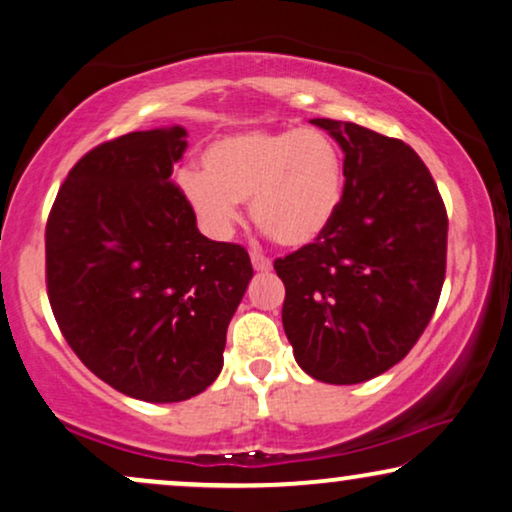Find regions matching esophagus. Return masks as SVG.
<instances>
[{
    "mask_svg": "<svg viewBox=\"0 0 512 512\" xmlns=\"http://www.w3.org/2000/svg\"><path fill=\"white\" fill-rule=\"evenodd\" d=\"M251 265H254L256 272L272 270V261H270V258H265L263 254H251Z\"/></svg>",
    "mask_w": 512,
    "mask_h": 512,
    "instance_id": "34e87169",
    "label": "esophagus"
}]
</instances>
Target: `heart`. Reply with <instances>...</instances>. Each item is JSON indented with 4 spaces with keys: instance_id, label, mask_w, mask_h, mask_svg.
<instances>
[{
    "instance_id": "1",
    "label": "heart",
    "mask_w": 512,
    "mask_h": 512,
    "mask_svg": "<svg viewBox=\"0 0 512 512\" xmlns=\"http://www.w3.org/2000/svg\"><path fill=\"white\" fill-rule=\"evenodd\" d=\"M202 172L186 167L177 186L200 228L226 240L251 219L282 247H307L331 226L345 195V160L317 128H249L216 137L202 151Z\"/></svg>"
}]
</instances>
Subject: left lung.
I'll use <instances>...</instances> for the list:
<instances>
[{
	"mask_svg": "<svg viewBox=\"0 0 512 512\" xmlns=\"http://www.w3.org/2000/svg\"><path fill=\"white\" fill-rule=\"evenodd\" d=\"M345 153V195L317 242L277 258L282 321L314 380L359 384L396 366L436 312L447 212L422 158L401 139L312 118Z\"/></svg>",
	"mask_w": 512,
	"mask_h": 512,
	"instance_id": "left-lung-1",
	"label": "left lung"
}]
</instances>
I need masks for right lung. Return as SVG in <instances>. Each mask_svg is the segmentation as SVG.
<instances>
[{
  "label": "right lung",
  "instance_id": "1",
  "mask_svg": "<svg viewBox=\"0 0 512 512\" xmlns=\"http://www.w3.org/2000/svg\"><path fill=\"white\" fill-rule=\"evenodd\" d=\"M181 125L88 151L46 223V286L67 345L125 396L177 403L223 368L230 319L254 277L247 249L195 226L174 163Z\"/></svg>",
  "mask_w": 512,
  "mask_h": 512
}]
</instances>
